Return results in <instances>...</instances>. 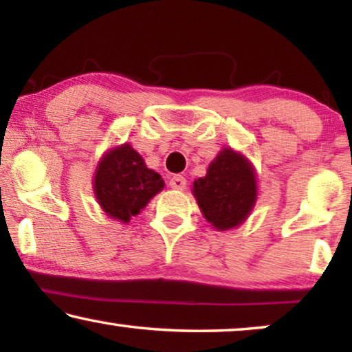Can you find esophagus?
<instances>
[{
	"instance_id": "1",
	"label": "esophagus",
	"mask_w": 352,
	"mask_h": 352,
	"mask_svg": "<svg viewBox=\"0 0 352 352\" xmlns=\"http://www.w3.org/2000/svg\"><path fill=\"white\" fill-rule=\"evenodd\" d=\"M186 186H187L186 177L181 175H175L170 179V187H173V189H176V190H184Z\"/></svg>"
}]
</instances>
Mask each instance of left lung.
I'll return each mask as SVG.
<instances>
[{
  "instance_id": "left-lung-1",
  "label": "left lung",
  "mask_w": 352,
  "mask_h": 352,
  "mask_svg": "<svg viewBox=\"0 0 352 352\" xmlns=\"http://www.w3.org/2000/svg\"><path fill=\"white\" fill-rule=\"evenodd\" d=\"M204 218L216 230L239 228L252 214L258 199L253 163L243 153L224 147L208 165L206 175L192 186Z\"/></svg>"
}]
</instances>
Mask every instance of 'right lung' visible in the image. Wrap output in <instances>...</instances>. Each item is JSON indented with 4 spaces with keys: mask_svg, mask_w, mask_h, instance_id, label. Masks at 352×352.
<instances>
[{
    "mask_svg": "<svg viewBox=\"0 0 352 352\" xmlns=\"http://www.w3.org/2000/svg\"><path fill=\"white\" fill-rule=\"evenodd\" d=\"M163 187L162 176L147 168L144 158L128 142L105 151L93 177L100 210L123 224L141 213Z\"/></svg>",
    "mask_w": 352,
    "mask_h": 352,
    "instance_id": "right-lung-1",
    "label": "right lung"
}]
</instances>
